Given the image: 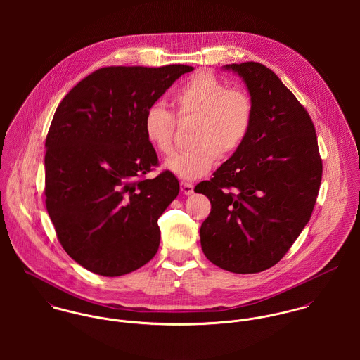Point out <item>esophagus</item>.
Listing matches in <instances>:
<instances>
[{
    "mask_svg": "<svg viewBox=\"0 0 360 360\" xmlns=\"http://www.w3.org/2000/svg\"><path fill=\"white\" fill-rule=\"evenodd\" d=\"M180 187H181L183 194H186V195H190V194H193V193H194V186H193L191 183L181 181V183H180Z\"/></svg>",
    "mask_w": 360,
    "mask_h": 360,
    "instance_id": "1",
    "label": "esophagus"
}]
</instances>
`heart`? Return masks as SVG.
<instances>
[{"instance_id":"1","label":"heart","mask_w":360,"mask_h":360,"mask_svg":"<svg viewBox=\"0 0 360 360\" xmlns=\"http://www.w3.org/2000/svg\"><path fill=\"white\" fill-rule=\"evenodd\" d=\"M177 120H195L191 143L194 148L174 155L166 167L184 180L206 174L220 156L236 154L247 141L255 117L252 97L229 86L210 72L190 77L172 98ZM144 136L165 158L174 153L176 119L160 105L146 110Z\"/></svg>"}]
</instances>
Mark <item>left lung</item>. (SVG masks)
<instances>
[{
	"label": "left lung",
	"mask_w": 360,
	"mask_h": 360,
	"mask_svg": "<svg viewBox=\"0 0 360 360\" xmlns=\"http://www.w3.org/2000/svg\"><path fill=\"white\" fill-rule=\"evenodd\" d=\"M245 82L255 105L244 146L194 188L210 201L200 229L205 257L238 274L274 266L311 216L323 163L305 106L259 62L226 65Z\"/></svg>",
	"instance_id": "1"
}]
</instances>
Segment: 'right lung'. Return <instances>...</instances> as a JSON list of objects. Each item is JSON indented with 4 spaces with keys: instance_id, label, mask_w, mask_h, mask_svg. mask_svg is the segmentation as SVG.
<instances>
[{
    "instance_id": "1",
    "label": "right lung",
    "mask_w": 360,
    "mask_h": 360,
    "mask_svg": "<svg viewBox=\"0 0 360 360\" xmlns=\"http://www.w3.org/2000/svg\"><path fill=\"white\" fill-rule=\"evenodd\" d=\"M188 65L105 66L58 105L46 139V206L66 254L106 277L148 263L159 248L158 219L177 197L169 170L144 136L146 110Z\"/></svg>"
}]
</instances>
